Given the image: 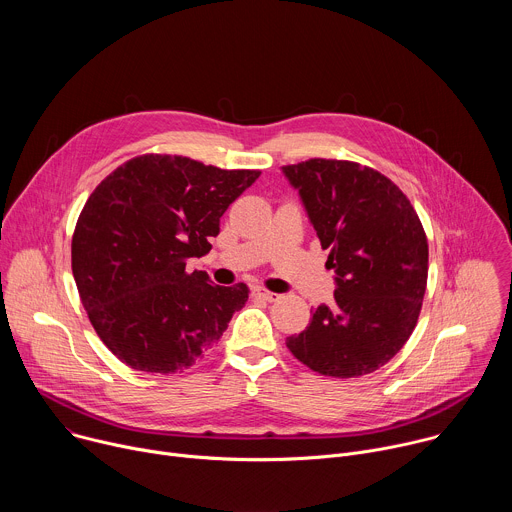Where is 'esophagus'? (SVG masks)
I'll use <instances>...</instances> for the list:
<instances>
[{"label":"esophagus","mask_w":512,"mask_h":512,"mask_svg":"<svg viewBox=\"0 0 512 512\" xmlns=\"http://www.w3.org/2000/svg\"><path fill=\"white\" fill-rule=\"evenodd\" d=\"M253 296L263 300V302H275L279 298V294H273V291H267V289H261V287L253 289Z\"/></svg>","instance_id":"obj_1"}]
</instances>
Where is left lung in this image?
<instances>
[{"label": "left lung", "instance_id": "8db88e82", "mask_svg": "<svg viewBox=\"0 0 512 512\" xmlns=\"http://www.w3.org/2000/svg\"><path fill=\"white\" fill-rule=\"evenodd\" d=\"M336 273L332 306L285 340L312 371L352 379L387 364L415 330L427 285V237L409 198L381 172L348 160L283 166Z\"/></svg>", "mask_w": 512, "mask_h": 512}]
</instances>
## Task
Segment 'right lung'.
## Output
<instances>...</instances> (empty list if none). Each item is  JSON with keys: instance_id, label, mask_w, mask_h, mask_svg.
Listing matches in <instances>:
<instances>
[{"instance_id": "add662e5", "label": "right lung", "mask_w": 512, "mask_h": 512, "mask_svg": "<svg viewBox=\"0 0 512 512\" xmlns=\"http://www.w3.org/2000/svg\"><path fill=\"white\" fill-rule=\"evenodd\" d=\"M259 170L143 154L89 196L72 235V275L103 344L143 373H182L221 340L249 287L186 271L210 251L225 210Z\"/></svg>"}]
</instances>
